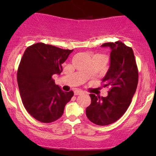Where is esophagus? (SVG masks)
<instances>
[{
	"instance_id": "1",
	"label": "esophagus",
	"mask_w": 156,
	"mask_h": 156,
	"mask_svg": "<svg viewBox=\"0 0 156 156\" xmlns=\"http://www.w3.org/2000/svg\"><path fill=\"white\" fill-rule=\"evenodd\" d=\"M83 92L81 90H76L74 92V94L75 95H79V94H81Z\"/></svg>"
}]
</instances>
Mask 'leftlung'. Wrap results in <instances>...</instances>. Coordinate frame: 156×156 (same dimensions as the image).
Segmentation results:
<instances>
[{
    "instance_id": "1",
    "label": "left lung",
    "mask_w": 156,
    "mask_h": 156,
    "mask_svg": "<svg viewBox=\"0 0 156 156\" xmlns=\"http://www.w3.org/2000/svg\"><path fill=\"white\" fill-rule=\"evenodd\" d=\"M102 47L112 50L110 67L102 81L110 89L105 98L89 94L92 102L86 114L94 124L103 126L117 121L129 107L137 88L139 72L131 48L120 41L107 42Z\"/></svg>"
}]
</instances>
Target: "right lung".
<instances>
[{
	"label": "right lung",
	"mask_w": 156,
	"mask_h": 156,
	"mask_svg": "<svg viewBox=\"0 0 156 156\" xmlns=\"http://www.w3.org/2000/svg\"><path fill=\"white\" fill-rule=\"evenodd\" d=\"M73 50L42 42L26 48L17 69V83L23 105L34 119L44 123L57 120L74 94L55 85L52 76L60 74L62 64Z\"/></svg>",
	"instance_id": "right-lung-1"
}]
</instances>
